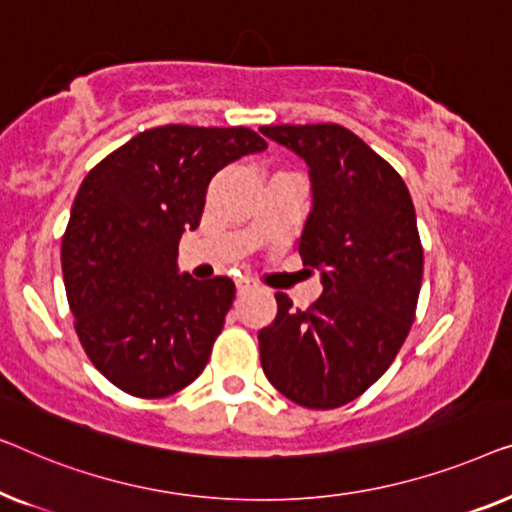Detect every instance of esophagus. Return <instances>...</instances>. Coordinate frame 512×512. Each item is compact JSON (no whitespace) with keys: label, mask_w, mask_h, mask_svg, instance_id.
I'll return each mask as SVG.
<instances>
[{"label":"esophagus","mask_w":512,"mask_h":512,"mask_svg":"<svg viewBox=\"0 0 512 512\" xmlns=\"http://www.w3.org/2000/svg\"><path fill=\"white\" fill-rule=\"evenodd\" d=\"M255 287H257V283L253 278H248V276L236 278V290H239V294H246L250 290H255Z\"/></svg>","instance_id":"34e87169"}]
</instances>
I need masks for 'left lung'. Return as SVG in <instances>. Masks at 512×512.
<instances>
[{"label":"left lung","mask_w":512,"mask_h":512,"mask_svg":"<svg viewBox=\"0 0 512 512\" xmlns=\"http://www.w3.org/2000/svg\"><path fill=\"white\" fill-rule=\"evenodd\" d=\"M308 164L313 208L299 239L322 294L301 311L278 292L259 331L269 383L304 408L329 410L364 394L397 357L415 320L422 243L403 178L334 122L259 129Z\"/></svg>","instance_id":"8db88e82"}]
</instances>
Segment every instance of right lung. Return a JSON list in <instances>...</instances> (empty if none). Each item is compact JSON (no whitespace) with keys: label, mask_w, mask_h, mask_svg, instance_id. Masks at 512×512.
Returning <instances> with one entry per match:
<instances>
[{"label":"right lung","mask_w":512,"mask_h":512,"mask_svg":"<svg viewBox=\"0 0 512 512\" xmlns=\"http://www.w3.org/2000/svg\"><path fill=\"white\" fill-rule=\"evenodd\" d=\"M266 141L248 127L164 125L136 134L85 176L62 276L85 355L122 392L162 399L204 371L232 308V278L178 273L211 178Z\"/></svg>","instance_id":"add662e5"}]
</instances>
